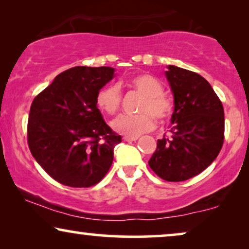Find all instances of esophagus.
Wrapping results in <instances>:
<instances>
[{
  "mask_svg": "<svg viewBox=\"0 0 249 249\" xmlns=\"http://www.w3.org/2000/svg\"><path fill=\"white\" fill-rule=\"evenodd\" d=\"M138 139V136L137 137H128V136H124V141H125V142H135V141H137Z\"/></svg>",
  "mask_w": 249,
  "mask_h": 249,
  "instance_id": "1",
  "label": "esophagus"
}]
</instances>
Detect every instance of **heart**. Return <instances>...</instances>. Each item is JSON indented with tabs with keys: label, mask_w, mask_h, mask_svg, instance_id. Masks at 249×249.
Listing matches in <instances>:
<instances>
[{
	"label": "heart",
	"mask_w": 249,
	"mask_h": 249,
	"mask_svg": "<svg viewBox=\"0 0 249 249\" xmlns=\"http://www.w3.org/2000/svg\"><path fill=\"white\" fill-rule=\"evenodd\" d=\"M129 85L142 95L139 102L137 114H121L112 121V127L117 132L128 137L137 136L152 130L155 127V118L165 121L171 117L172 102L163 94V86L159 79L149 73H141L132 77ZM122 103V91L118 85H107L98 90L96 104L107 114H114Z\"/></svg>",
	"instance_id": "heart-1"
}]
</instances>
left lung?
I'll return each mask as SVG.
<instances>
[{
	"label": "left lung",
	"mask_w": 249,
	"mask_h": 249,
	"mask_svg": "<svg viewBox=\"0 0 249 249\" xmlns=\"http://www.w3.org/2000/svg\"><path fill=\"white\" fill-rule=\"evenodd\" d=\"M165 76L175 96L171 135L158 141L148 164L165 181H185L204 171L224 141V111L205 78L169 66Z\"/></svg>",
	"instance_id": "8db88e82"
}]
</instances>
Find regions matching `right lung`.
Instances as JSON below:
<instances>
[{"label": "right lung", "instance_id": "obj_1", "mask_svg": "<svg viewBox=\"0 0 249 249\" xmlns=\"http://www.w3.org/2000/svg\"><path fill=\"white\" fill-rule=\"evenodd\" d=\"M113 72L110 67L71 68L34 98L29 149L47 175L64 186L91 187L111 168L121 136L104 121L96 96Z\"/></svg>", "mask_w": 249, "mask_h": 249}]
</instances>
